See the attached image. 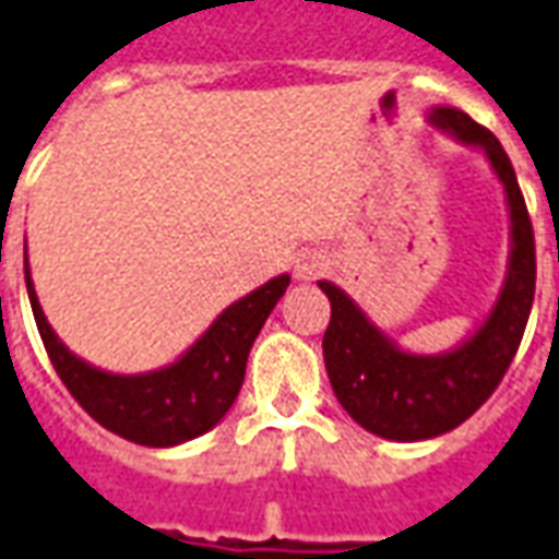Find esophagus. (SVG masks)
Returning a JSON list of instances; mask_svg holds the SVG:
<instances>
[{
	"label": "esophagus",
	"mask_w": 559,
	"mask_h": 559,
	"mask_svg": "<svg viewBox=\"0 0 559 559\" xmlns=\"http://www.w3.org/2000/svg\"><path fill=\"white\" fill-rule=\"evenodd\" d=\"M330 272V260L321 250H302L294 260V278L296 281H318Z\"/></svg>",
	"instance_id": "1"
}]
</instances>
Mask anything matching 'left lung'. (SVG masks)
I'll use <instances>...</instances> for the list:
<instances>
[{
    "label": "left lung",
    "instance_id": "1",
    "mask_svg": "<svg viewBox=\"0 0 559 559\" xmlns=\"http://www.w3.org/2000/svg\"><path fill=\"white\" fill-rule=\"evenodd\" d=\"M428 121L455 143L484 152L504 189L508 269L487 318L453 348L419 355L376 328L343 287L318 281L330 299L324 364L333 394L360 428L397 443L447 435L484 407L518 355L535 296L533 223L502 143L455 106H431Z\"/></svg>",
    "mask_w": 559,
    "mask_h": 559
}]
</instances>
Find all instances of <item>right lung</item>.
<instances>
[{"label": "right lung", "mask_w": 559, "mask_h": 559, "mask_svg": "<svg viewBox=\"0 0 559 559\" xmlns=\"http://www.w3.org/2000/svg\"><path fill=\"white\" fill-rule=\"evenodd\" d=\"M24 275L36 328L63 385L91 419L140 447H180L211 431L229 413L245 382L250 345L290 284V275H278L235 299L180 358L158 370L109 373L60 343L39 306L26 257Z\"/></svg>", "instance_id": "add662e5"}]
</instances>
